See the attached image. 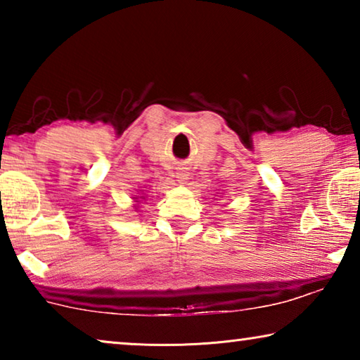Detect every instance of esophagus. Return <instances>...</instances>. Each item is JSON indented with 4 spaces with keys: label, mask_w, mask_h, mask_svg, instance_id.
Instances as JSON below:
<instances>
[{
    "label": "esophagus",
    "mask_w": 360,
    "mask_h": 360,
    "mask_svg": "<svg viewBox=\"0 0 360 360\" xmlns=\"http://www.w3.org/2000/svg\"><path fill=\"white\" fill-rule=\"evenodd\" d=\"M174 176H176V179L181 182V184H186L187 179H188V176H191V174H188V172H187L186 168H178V169H176Z\"/></svg>",
    "instance_id": "esophagus-1"
}]
</instances>
